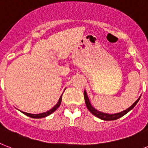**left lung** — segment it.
<instances>
[{
  "instance_id": "left-lung-1",
  "label": "left lung",
  "mask_w": 148,
  "mask_h": 148,
  "mask_svg": "<svg viewBox=\"0 0 148 148\" xmlns=\"http://www.w3.org/2000/svg\"><path fill=\"white\" fill-rule=\"evenodd\" d=\"M84 99H85V103H86V106L88 110L91 113L94 115L95 116H97V118H99L100 119L106 120V121H112V120H116L119 119V118L122 117L123 116H125L126 113H128V112L132 110L133 108L136 106V104L138 103V102L139 101L140 99V97L138 99H137L136 101L133 103L132 106H131L130 107L127 109L126 110L123 112H119V113L116 114H107V113H103V112H101L97 111V109H95V108H93L92 106H91L90 103V100L88 99V97H87V94H86V91L84 90Z\"/></svg>"
}]
</instances>
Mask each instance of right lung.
<instances>
[{"mask_svg": "<svg viewBox=\"0 0 148 148\" xmlns=\"http://www.w3.org/2000/svg\"><path fill=\"white\" fill-rule=\"evenodd\" d=\"M62 95L59 98V100H58L57 104H56V105H55L52 109H51L50 110H49V111H47L46 112H43V113H40V114H30V113H27V112H22L24 114V115H26V116H29V117L33 118V119H41V118H45L46 117V116H49V115L52 113V112H55L58 108L59 107L60 105H61V103H62Z\"/></svg>", "mask_w": 148, "mask_h": 148, "instance_id": "obj_1", "label": "right lung"}]
</instances>
